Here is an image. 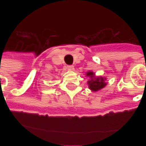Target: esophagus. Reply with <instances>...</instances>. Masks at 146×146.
<instances>
[{
  "mask_svg": "<svg viewBox=\"0 0 146 146\" xmlns=\"http://www.w3.org/2000/svg\"><path fill=\"white\" fill-rule=\"evenodd\" d=\"M75 67L74 66H67V70H74Z\"/></svg>",
  "mask_w": 146,
  "mask_h": 146,
  "instance_id": "34e87169",
  "label": "esophagus"
}]
</instances>
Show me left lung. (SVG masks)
<instances>
[{
  "mask_svg": "<svg viewBox=\"0 0 146 146\" xmlns=\"http://www.w3.org/2000/svg\"><path fill=\"white\" fill-rule=\"evenodd\" d=\"M86 76L89 77L90 80L88 81V88L93 92H98L106 86L107 83L106 82V78L102 76H96L95 73L93 71H88Z\"/></svg>",
  "mask_w": 146,
  "mask_h": 146,
  "instance_id": "1",
  "label": "left lung"
}]
</instances>
